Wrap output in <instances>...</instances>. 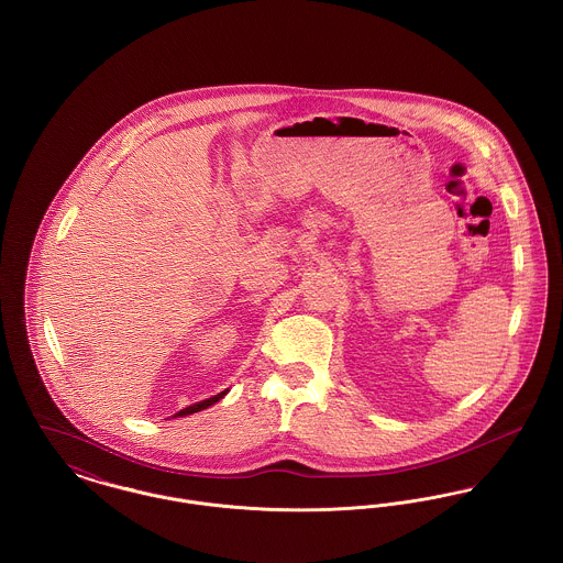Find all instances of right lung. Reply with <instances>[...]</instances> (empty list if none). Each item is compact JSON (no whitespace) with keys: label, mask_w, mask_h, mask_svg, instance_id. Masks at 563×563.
Segmentation results:
<instances>
[{"label":"right lung","mask_w":563,"mask_h":563,"mask_svg":"<svg viewBox=\"0 0 563 563\" xmlns=\"http://www.w3.org/2000/svg\"><path fill=\"white\" fill-rule=\"evenodd\" d=\"M228 393H230V390H221L219 395H213L211 399H205V401L194 402V405H189V407H184V409H181V411H177L173 418H184V416H191V413H196V411H202V409L211 407L214 402L221 401Z\"/></svg>","instance_id":"1"}]
</instances>
